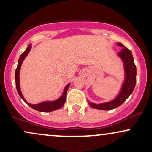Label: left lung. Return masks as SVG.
Wrapping results in <instances>:
<instances>
[{
	"label": "left lung",
	"instance_id": "1",
	"mask_svg": "<svg viewBox=\"0 0 152 152\" xmlns=\"http://www.w3.org/2000/svg\"><path fill=\"white\" fill-rule=\"evenodd\" d=\"M116 45L122 48V49L117 53L118 58L123 63L124 71V78L122 82L121 88L116 96L107 102L96 104L88 100V104L93 109L105 111L116 109L129 98L135 88L137 82V67L134 64L133 55L131 50L126 48L122 43H117Z\"/></svg>",
	"mask_w": 152,
	"mask_h": 152
}]
</instances>
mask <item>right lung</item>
<instances>
[{
    "label": "right lung",
    "mask_w": 152,
    "mask_h": 152,
    "mask_svg": "<svg viewBox=\"0 0 152 152\" xmlns=\"http://www.w3.org/2000/svg\"><path fill=\"white\" fill-rule=\"evenodd\" d=\"M31 47H32V45L29 44L25 51L20 55V58L18 59V66H17L16 69H15V86H16L17 91H18V93L19 94V96H20V98H21L23 100L24 102L28 104V105L31 106L32 109L36 110V111H41V112H50V111H55V110L61 109V108L64 106V103L66 102V94H67V91L69 89V86H70L71 83H68V84L64 87V91H63L62 94L60 96V97L53 101H44V102L38 103V104H31V103L28 102L25 99V98L23 97V96L21 90H20V68H21L24 59L26 58V57L28 56V54L29 53V52H30Z\"/></svg>",
    "instance_id": "1"
}]
</instances>
